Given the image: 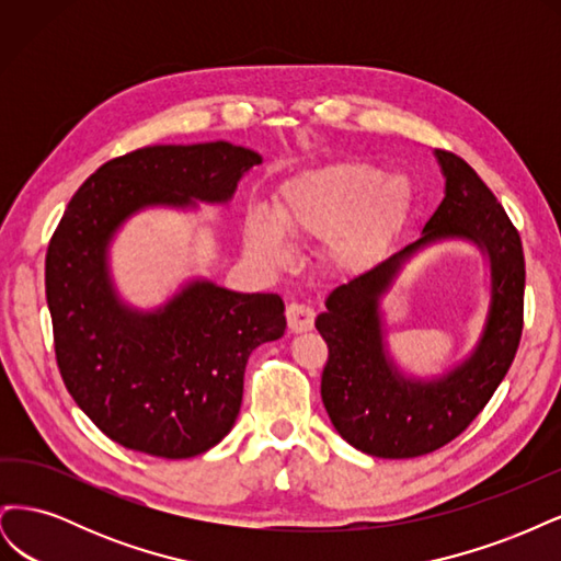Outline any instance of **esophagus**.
Wrapping results in <instances>:
<instances>
[{
  "instance_id": "34e87169",
  "label": "esophagus",
  "mask_w": 561,
  "mask_h": 561,
  "mask_svg": "<svg viewBox=\"0 0 561 561\" xmlns=\"http://www.w3.org/2000/svg\"><path fill=\"white\" fill-rule=\"evenodd\" d=\"M287 328L293 332H307L313 328V320H316V309L307 301H293L287 304Z\"/></svg>"
}]
</instances>
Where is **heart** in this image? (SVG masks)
<instances>
[{
    "instance_id": "obj_1",
    "label": "heart",
    "mask_w": 561,
    "mask_h": 561,
    "mask_svg": "<svg viewBox=\"0 0 561 561\" xmlns=\"http://www.w3.org/2000/svg\"><path fill=\"white\" fill-rule=\"evenodd\" d=\"M410 190L400 178H383L367 163H332L309 171L283 186L276 217L295 236L330 239L336 264L363 268L386 250L400 227ZM248 243L271 262L287 254L283 231L264 210L248 217Z\"/></svg>"
}]
</instances>
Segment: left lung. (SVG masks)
<instances>
[{"mask_svg": "<svg viewBox=\"0 0 561 561\" xmlns=\"http://www.w3.org/2000/svg\"><path fill=\"white\" fill-rule=\"evenodd\" d=\"M447 194L423 236L393 257L328 297L316 328L328 344L322 404L348 445L379 458L431 454L478 419L511 369L524 328V250L511 217L472 168L454 151H435ZM461 234L492 260V309L479 351L461 368L431 385L400 378L382 353L376 301L399 262L421 244Z\"/></svg>", "mask_w": 561, "mask_h": 561, "instance_id": "8db88e82", "label": "left lung"}]
</instances>
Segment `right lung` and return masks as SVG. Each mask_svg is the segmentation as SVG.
I'll return each instance as SVG.
<instances>
[{
    "label": "right lung",
    "instance_id": "1",
    "mask_svg": "<svg viewBox=\"0 0 561 561\" xmlns=\"http://www.w3.org/2000/svg\"><path fill=\"white\" fill-rule=\"evenodd\" d=\"M260 154L229 142L157 145L100 165L46 250V301L60 377L114 443L161 458L215 447L241 410L250 353L285 332L278 295H239L196 280L157 313L116 301L105 248L142 206L229 201Z\"/></svg>",
    "mask_w": 561,
    "mask_h": 561
}]
</instances>
